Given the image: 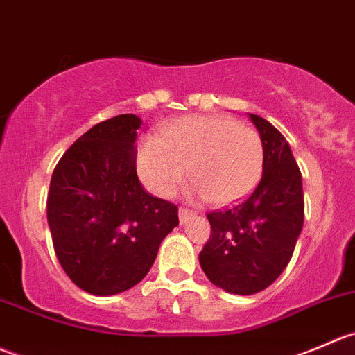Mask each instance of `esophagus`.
Listing matches in <instances>:
<instances>
[{"label":"esophagus","mask_w":355,"mask_h":355,"mask_svg":"<svg viewBox=\"0 0 355 355\" xmlns=\"http://www.w3.org/2000/svg\"><path fill=\"white\" fill-rule=\"evenodd\" d=\"M195 216V212L193 210H188V209H179V223L181 224H186L188 223L191 217Z\"/></svg>","instance_id":"obj_1"}]
</instances>
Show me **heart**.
<instances>
[{
    "instance_id": "b5f03b06",
    "label": "heart",
    "mask_w": 355,
    "mask_h": 355,
    "mask_svg": "<svg viewBox=\"0 0 355 355\" xmlns=\"http://www.w3.org/2000/svg\"><path fill=\"white\" fill-rule=\"evenodd\" d=\"M264 148L254 129L224 115H193L146 136L136 150V171L146 188L171 196L188 178L195 193L217 207L233 205L257 186Z\"/></svg>"
}]
</instances>
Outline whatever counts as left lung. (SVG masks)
I'll return each mask as SVG.
<instances>
[{"instance_id": "left-lung-1", "label": "left lung", "mask_w": 355, "mask_h": 355, "mask_svg": "<svg viewBox=\"0 0 355 355\" xmlns=\"http://www.w3.org/2000/svg\"><path fill=\"white\" fill-rule=\"evenodd\" d=\"M264 148L262 178L240 205L207 216L212 234L200 252L210 283L227 293L254 295L279 278L304 226L302 174L285 136L250 114Z\"/></svg>"}]
</instances>
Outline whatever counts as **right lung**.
Masks as SVG:
<instances>
[{
  "label": "right lung",
  "mask_w": 355,
  "mask_h": 355,
  "mask_svg": "<svg viewBox=\"0 0 355 355\" xmlns=\"http://www.w3.org/2000/svg\"><path fill=\"white\" fill-rule=\"evenodd\" d=\"M138 115L93 125L55 167L48 224L55 254L70 279L98 297L138 285L164 238L179 224L178 207L150 195L136 174Z\"/></svg>",
  "instance_id": "1"
}]
</instances>
